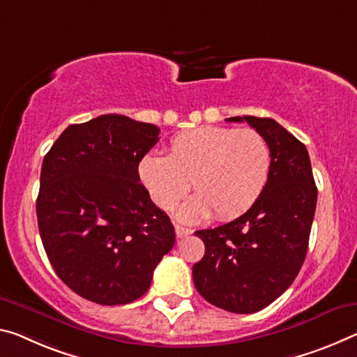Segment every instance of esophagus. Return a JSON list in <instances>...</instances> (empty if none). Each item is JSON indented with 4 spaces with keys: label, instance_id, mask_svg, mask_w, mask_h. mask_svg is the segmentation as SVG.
I'll return each mask as SVG.
<instances>
[{
    "label": "esophagus",
    "instance_id": "34e87169",
    "mask_svg": "<svg viewBox=\"0 0 357 357\" xmlns=\"http://www.w3.org/2000/svg\"><path fill=\"white\" fill-rule=\"evenodd\" d=\"M174 231H176V236L178 238H184V236H188L192 234V230L188 227H183V225H174Z\"/></svg>",
    "mask_w": 357,
    "mask_h": 357
}]
</instances>
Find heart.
Segmentation results:
<instances>
[{"label": "heart", "mask_w": 357, "mask_h": 357, "mask_svg": "<svg viewBox=\"0 0 357 357\" xmlns=\"http://www.w3.org/2000/svg\"><path fill=\"white\" fill-rule=\"evenodd\" d=\"M273 155L267 138L254 128L206 126L184 130L169 141L168 155L148 152L138 174L158 208L169 209L188 194L179 218L197 222L211 211L231 219L248 211L267 188Z\"/></svg>", "instance_id": "1"}]
</instances>
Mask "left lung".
<instances>
[{"label":"left lung","mask_w":357,"mask_h":357,"mask_svg":"<svg viewBox=\"0 0 357 357\" xmlns=\"http://www.w3.org/2000/svg\"><path fill=\"white\" fill-rule=\"evenodd\" d=\"M267 138L273 165L267 188L240 218L216 229L197 230L205 256L192 276L214 307L250 314L268 307L296 280L307 256L316 189L308 151L268 117L236 116Z\"/></svg>","instance_id":"8db88e82"}]
</instances>
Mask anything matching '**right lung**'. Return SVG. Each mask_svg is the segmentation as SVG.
I'll return each instance as SVG.
<instances>
[{"label":"right lung","mask_w":357,"mask_h":357,"mask_svg":"<svg viewBox=\"0 0 357 357\" xmlns=\"http://www.w3.org/2000/svg\"><path fill=\"white\" fill-rule=\"evenodd\" d=\"M160 128L121 114L68 127L43 160L36 200L44 250L77 296L123 305L149 289L174 227L139 183Z\"/></svg>","instance_id":"add662e5"}]
</instances>
